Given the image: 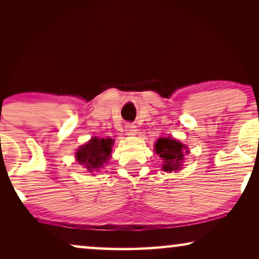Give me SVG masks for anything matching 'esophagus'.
I'll return each mask as SVG.
<instances>
[{
	"label": "esophagus",
	"mask_w": 259,
	"mask_h": 259,
	"mask_svg": "<svg viewBox=\"0 0 259 259\" xmlns=\"http://www.w3.org/2000/svg\"><path fill=\"white\" fill-rule=\"evenodd\" d=\"M137 126L134 123H126L125 126V132L127 136H136L137 134Z\"/></svg>",
	"instance_id": "obj_1"
}]
</instances>
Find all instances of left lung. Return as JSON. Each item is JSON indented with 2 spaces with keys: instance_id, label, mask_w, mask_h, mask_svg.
<instances>
[{
  "instance_id": "obj_1",
  "label": "left lung",
  "mask_w": 259,
  "mask_h": 259,
  "mask_svg": "<svg viewBox=\"0 0 259 259\" xmlns=\"http://www.w3.org/2000/svg\"><path fill=\"white\" fill-rule=\"evenodd\" d=\"M155 153L161 158V169L165 172L180 171L183 166L184 157L189 154L186 145L173 138H159L154 145Z\"/></svg>"
}]
</instances>
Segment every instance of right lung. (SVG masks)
Instances as JSON below:
<instances>
[{"mask_svg":"<svg viewBox=\"0 0 259 259\" xmlns=\"http://www.w3.org/2000/svg\"><path fill=\"white\" fill-rule=\"evenodd\" d=\"M113 144H114V140L111 138L100 139V138L93 137L76 151V161L82 165L88 173L94 176L95 172L104 167V164L111 158Z\"/></svg>","mask_w":259,"mask_h":259,"instance_id":"obj_1","label":"right lung"}]
</instances>
